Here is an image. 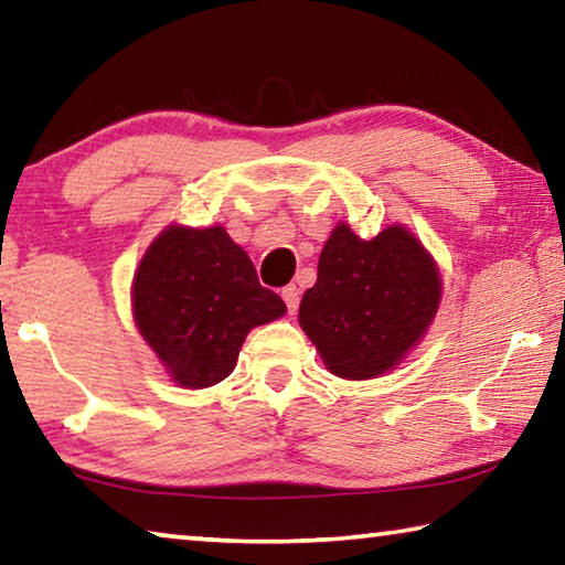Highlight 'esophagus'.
Masks as SVG:
<instances>
[{"instance_id": "34e87169", "label": "esophagus", "mask_w": 565, "mask_h": 565, "mask_svg": "<svg viewBox=\"0 0 565 565\" xmlns=\"http://www.w3.org/2000/svg\"><path fill=\"white\" fill-rule=\"evenodd\" d=\"M281 299L286 303V309H289V313H294L296 309H299V289L296 286H286V289L281 291Z\"/></svg>"}]
</instances>
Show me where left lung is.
I'll return each mask as SVG.
<instances>
[{
    "instance_id": "8db88e82",
    "label": "left lung",
    "mask_w": 565,
    "mask_h": 565,
    "mask_svg": "<svg viewBox=\"0 0 565 565\" xmlns=\"http://www.w3.org/2000/svg\"><path fill=\"white\" fill-rule=\"evenodd\" d=\"M441 279L426 248L404 226L363 242L337 226L306 289L299 323L323 363L341 379L386 374L434 321Z\"/></svg>"
}]
</instances>
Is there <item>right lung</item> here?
Returning a JSON list of instances; mask_svg holds the SVG:
<instances>
[{
  "label": "right lung",
  "instance_id": "1",
  "mask_svg": "<svg viewBox=\"0 0 565 565\" xmlns=\"http://www.w3.org/2000/svg\"><path fill=\"white\" fill-rule=\"evenodd\" d=\"M131 303L141 337L184 388L226 379L248 329L286 311L222 226L161 232L134 276Z\"/></svg>",
  "mask_w": 565,
  "mask_h": 565
}]
</instances>
